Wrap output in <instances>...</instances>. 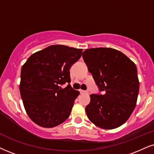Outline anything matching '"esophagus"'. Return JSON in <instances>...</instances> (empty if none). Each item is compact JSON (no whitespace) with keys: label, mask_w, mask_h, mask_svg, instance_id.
Returning a JSON list of instances; mask_svg holds the SVG:
<instances>
[{"label":"esophagus","mask_w":154,"mask_h":154,"mask_svg":"<svg viewBox=\"0 0 154 154\" xmlns=\"http://www.w3.org/2000/svg\"><path fill=\"white\" fill-rule=\"evenodd\" d=\"M81 94H88V92L86 91H83V90H81Z\"/></svg>","instance_id":"obj_1"}]
</instances>
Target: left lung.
Wrapping results in <instances>:
<instances>
[{
	"label": "left lung",
	"instance_id": "1",
	"mask_svg": "<svg viewBox=\"0 0 154 154\" xmlns=\"http://www.w3.org/2000/svg\"><path fill=\"white\" fill-rule=\"evenodd\" d=\"M82 56L103 95L91 94L87 116L103 129H114L129 119L139 91L136 64L121 51L111 48L86 49Z\"/></svg>",
	"mask_w": 154,
	"mask_h": 154
}]
</instances>
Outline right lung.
<instances>
[{"label": "right lung", "mask_w": 154, "mask_h": 154, "mask_svg": "<svg viewBox=\"0 0 154 154\" xmlns=\"http://www.w3.org/2000/svg\"><path fill=\"white\" fill-rule=\"evenodd\" d=\"M82 49L52 45L32 54L23 65L20 93L30 119L43 128H53L69 117L79 91L71 85L70 68ZM69 83L66 88L61 86Z\"/></svg>", "instance_id": "obj_1"}]
</instances>
